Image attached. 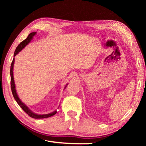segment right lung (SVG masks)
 I'll return each mask as SVG.
<instances>
[{
  "label": "right lung",
  "instance_id": "right-lung-1",
  "mask_svg": "<svg viewBox=\"0 0 146 146\" xmlns=\"http://www.w3.org/2000/svg\"><path fill=\"white\" fill-rule=\"evenodd\" d=\"M36 33V32H32L29 35L25 40H23V42H21L20 43L18 46L17 47V48L15 51L14 53V56H15L17 54H18L19 52H20L22 49L23 48H25V46L28 45V44L30 42L31 40L33 39V36L34 35H35V34ZM14 62H15V58L13 59V61H12L11 64V68H10V75H11V91H12V94H13V97L15 98V100L17 101V102L18 103V104L21 106V108L23 109V110L25 111L27 114H28L29 117H32L33 118H48L50 117H52L54 115H55L56 113V111H55L51 113H48V114H46V115H38L36 114V113H33V111L29 110V109L27 107V106L24 104L22 102V101L20 100L19 97L17 95V91L15 90V82H14V78H13V65H14ZM68 85V84H67ZM66 85V86H67ZM65 87V88H66Z\"/></svg>",
  "mask_w": 146,
  "mask_h": 146
}]
</instances>
